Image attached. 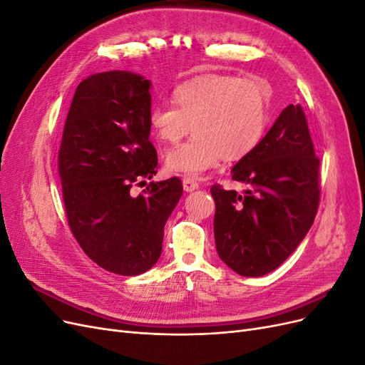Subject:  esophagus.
<instances>
[{"label": "esophagus", "mask_w": 365, "mask_h": 365, "mask_svg": "<svg viewBox=\"0 0 365 365\" xmlns=\"http://www.w3.org/2000/svg\"><path fill=\"white\" fill-rule=\"evenodd\" d=\"M182 187H184V190L185 192H193V190H196L197 187H200V184H197L195 180H192V178H184L182 180Z\"/></svg>", "instance_id": "1"}]
</instances>
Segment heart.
<instances>
[{
	"label": "heart",
	"instance_id": "heart-1",
	"mask_svg": "<svg viewBox=\"0 0 365 365\" xmlns=\"http://www.w3.org/2000/svg\"><path fill=\"white\" fill-rule=\"evenodd\" d=\"M173 105H155L149 125L161 141L175 145L165 155L170 173L197 178L219 161H239L256 149L268 125V97L251 77L208 74L175 88Z\"/></svg>",
	"mask_w": 365,
	"mask_h": 365
}]
</instances>
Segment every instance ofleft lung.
Returning <instances> with one entry per match:
<instances>
[{"instance_id": "obj_1", "label": "left lung", "mask_w": 365, "mask_h": 365, "mask_svg": "<svg viewBox=\"0 0 365 365\" xmlns=\"http://www.w3.org/2000/svg\"><path fill=\"white\" fill-rule=\"evenodd\" d=\"M319 160L300 105L286 106L231 178L239 195L213 185L215 242L220 260L245 277L277 269L312 227L319 202Z\"/></svg>"}]
</instances>
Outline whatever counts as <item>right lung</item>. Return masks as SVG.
I'll return each instance as SVG.
<instances>
[{"instance_id": "add662e5", "label": "right lung", "mask_w": 365, "mask_h": 365, "mask_svg": "<svg viewBox=\"0 0 365 365\" xmlns=\"http://www.w3.org/2000/svg\"><path fill=\"white\" fill-rule=\"evenodd\" d=\"M150 82L129 71L82 81L65 120L58 169L71 233L103 269L138 275L161 256L164 225L182 195L180 178L157 175L149 141Z\"/></svg>"}]
</instances>
